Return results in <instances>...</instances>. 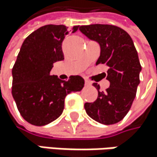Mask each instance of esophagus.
<instances>
[{
    "label": "esophagus",
    "instance_id": "obj_1",
    "mask_svg": "<svg viewBox=\"0 0 157 157\" xmlns=\"http://www.w3.org/2000/svg\"><path fill=\"white\" fill-rule=\"evenodd\" d=\"M85 84H86V86H91V82H89L88 80H86Z\"/></svg>",
    "mask_w": 157,
    "mask_h": 157
}]
</instances>
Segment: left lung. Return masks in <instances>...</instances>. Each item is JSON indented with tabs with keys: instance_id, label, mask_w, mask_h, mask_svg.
Instances as JSON below:
<instances>
[{
	"instance_id": "1",
	"label": "left lung",
	"mask_w": 157,
	"mask_h": 157,
	"mask_svg": "<svg viewBox=\"0 0 157 157\" xmlns=\"http://www.w3.org/2000/svg\"><path fill=\"white\" fill-rule=\"evenodd\" d=\"M80 31L100 46V56L96 65L108 67L107 80L110 87L99 91L94 102L85 103L86 113L103 125H113L124 118L131 108L140 84L141 66L138 52L128 33L123 29L107 24L79 27Z\"/></svg>"
}]
</instances>
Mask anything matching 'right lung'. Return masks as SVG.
<instances>
[{
  "label": "right lung",
  "mask_w": 157,
  "mask_h": 157,
  "mask_svg": "<svg viewBox=\"0 0 157 157\" xmlns=\"http://www.w3.org/2000/svg\"><path fill=\"white\" fill-rule=\"evenodd\" d=\"M78 26L72 28V32ZM70 30L64 25H45L25 39L12 69V95L21 116L31 125L44 126L59 118L68 94L80 91L85 80L68 81L50 75L55 62L64 59L62 42Z\"/></svg>",
  "instance_id": "right-lung-1"
}]
</instances>
